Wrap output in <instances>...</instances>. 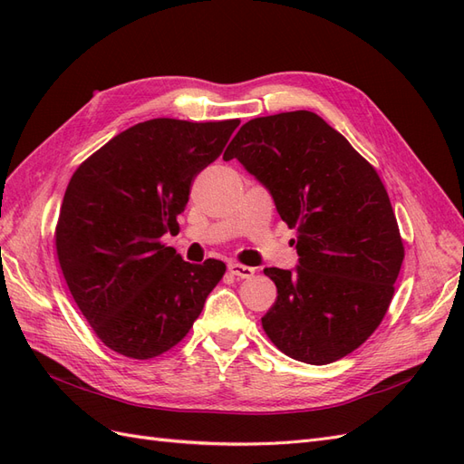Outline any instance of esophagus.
Here are the masks:
<instances>
[{
    "label": "esophagus",
    "instance_id": "esophagus-1",
    "mask_svg": "<svg viewBox=\"0 0 464 464\" xmlns=\"http://www.w3.org/2000/svg\"><path fill=\"white\" fill-rule=\"evenodd\" d=\"M228 271L237 276V278H251L256 275L254 266H247V265H240V263H230L228 265Z\"/></svg>",
    "mask_w": 464,
    "mask_h": 464
}]
</instances>
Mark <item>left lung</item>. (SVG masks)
<instances>
[{"mask_svg": "<svg viewBox=\"0 0 464 464\" xmlns=\"http://www.w3.org/2000/svg\"><path fill=\"white\" fill-rule=\"evenodd\" d=\"M222 159L240 160L298 230L296 269H265L278 292L266 336L314 366L344 358L379 327L404 259L375 168L307 110L249 120Z\"/></svg>", "mask_w": 464, "mask_h": 464, "instance_id": "left-lung-1", "label": "left lung"}]
</instances>
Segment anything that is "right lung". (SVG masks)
<instances>
[{
    "mask_svg": "<svg viewBox=\"0 0 464 464\" xmlns=\"http://www.w3.org/2000/svg\"><path fill=\"white\" fill-rule=\"evenodd\" d=\"M240 120L157 118L98 149L69 179L55 251L69 292L108 348L135 360L176 346L227 265H193L160 242L178 230L193 178Z\"/></svg>",
    "mask_w": 464,
    "mask_h": 464,
    "instance_id": "right-lung-1",
    "label": "right lung"
}]
</instances>
